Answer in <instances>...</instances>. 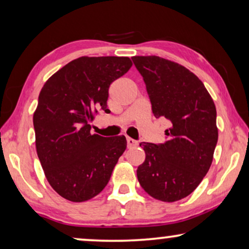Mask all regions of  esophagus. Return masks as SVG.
<instances>
[{
	"mask_svg": "<svg viewBox=\"0 0 249 249\" xmlns=\"http://www.w3.org/2000/svg\"><path fill=\"white\" fill-rule=\"evenodd\" d=\"M138 142L135 141V139H132L130 137H127V146L128 148H131V147H135V146H137Z\"/></svg>",
	"mask_w": 249,
	"mask_h": 249,
	"instance_id": "34e87169",
	"label": "esophagus"
}]
</instances>
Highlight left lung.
Instances as JSON below:
<instances>
[{
    "label": "left lung",
    "mask_w": 249,
    "mask_h": 249,
    "mask_svg": "<svg viewBox=\"0 0 249 249\" xmlns=\"http://www.w3.org/2000/svg\"><path fill=\"white\" fill-rule=\"evenodd\" d=\"M142 76L153 114L170 127L163 144H139L145 161L137 169L153 198L176 202L197 188L210 170L217 142L216 108L204 84L181 64L163 57L132 56Z\"/></svg>",
    "instance_id": "left-lung-1"
}]
</instances>
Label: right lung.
Returning a JSON list of instances; mask_svg holds the SVG:
<instances>
[{
    "instance_id": "add662e5",
    "label": "right lung",
    "mask_w": 249,
    "mask_h": 249,
    "mask_svg": "<svg viewBox=\"0 0 249 249\" xmlns=\"http://www.w3.org/2000/svg\"><path fill=\"white\" fill-rule=\"evenodd\" d=\"M132 66L127 56H81L56 71L34 112L36 151L51 187L70 202H85L107 185L127 147L124 136L90 134L98 110L107 111L108 87Z\"/></svg>"
}]
</instances>
